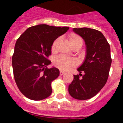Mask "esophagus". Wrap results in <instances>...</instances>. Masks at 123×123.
I'll return each mask as SVG.
<instances>
[{
  "mask_svg": "<svg viewBox=\"0 0 123 123\" xmlns=\"http://www.w3.org/2000/svg\"><path fill=\"white\" fill-rule=\"evenodd\" d=\"M64 73H65V72H64V71H60V75H63L64 74Z\"/></svg>",
  "mask_w": 123,
  "mask_h": 123,
  "instance_id": "obj_1",
  "label": "esophagus"
}]
</instances>
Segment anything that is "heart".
I'll return each instance as SVG.
<instances>
[{"label": "heart", "mask_w": 123, "mask_h": 123, "mask_svg": "<svg viewBox=\"0 0 123 123\" xmlns=\"http://www.w3.org/2000/svg\"><path fill=\"white\" fill-rule=\"evenodd\" d=\"M68 39L69 43L70 44L72 48H75V47L80 48L83 44V41H82L81 37L76 34H70L68 37ZM59 41V38H57L53 42L52 44V48H51L52 52L55 51ZM54 63L57 67L62 70H68L75 64V62L73 60L67 59L63 56H58L55 58L54 60Z\"/></svg>", "instance_id": "b5f03b06"}]
</instances>
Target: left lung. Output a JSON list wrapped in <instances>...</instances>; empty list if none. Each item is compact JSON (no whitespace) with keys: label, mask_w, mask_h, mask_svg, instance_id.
I'll return each instance as SVG.
<instances>
[{"label":"left lung","mask_w":123,"mask_h":123,"mask_svg":"<svg viewBox=\"0 0 123 123\" xmlns=\"http://www.w3.org/2000/svg\"><path fill=\"white\" fill-rule=\"evenodd\" d=\"M73 31L85 41L86 55L77 68L79 75H73L68 91L73 98L86 100L96 95L107 82L112 63L111 47L99 31L87 27L74 28Z\"/></svg>","instance_id":"1"}]
</instances>
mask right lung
Returning <instances> with one entry per match:
<instances>
[{
    "instance_id": "right-lung-1",
    "label": "right lung",
    "mask_w": 123,
    "mask_h": 123,
    "mask_svg": "<svg viewBox=\"0 0 123 123\" xmlns=\"http://www.w3.org/2000/svg\"><path fill=\"white\" fill-rule=\"evenodd\" d=\"M69 29L39 24L28 28L17 41L12 57L13 75L20 92L32 100H42L52 94L51 83L59 75L55 67L48 69L52 44Z\"/></svg>"
}]
</instances>
